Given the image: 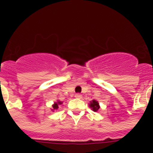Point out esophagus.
Here are the masks:
<instances>
[{"label":"esophagus","mask_w":153,"mask_h":153,"mask_svg":"<svg viewBox=\"0 0 153 153\" xmlns=\"http://www.w3.org/2000/svg\"><path fill=\"white\" fill-rule=\"evenodd\" d=\"M75 98H82V94L79 93L75 94Z\"/></svg>","instance_id":"esophagus-1"}]
</instances>
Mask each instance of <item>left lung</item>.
Returning a JSON list of instances; mask_svg holds the SVG:
<instances>
[{"label": "left lung", "instance_id": "1", "mask_svg": "<svg viewBox=\"0 0 153 153\" xmlns=\"http://www.w3.org/2000/svg\"><path fill=\"white\" fill-rule=\"evenodd\" d=\"M91 108H92L94 111H98V109H99V105H98V102L95 100H93L90 104Z\"/></svg>", "mask_w": 153, "mask_h": 153}]
</instances>
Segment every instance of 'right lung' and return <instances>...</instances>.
Returning <instances> with one entry per match:
<instances>
[{
    "mask_svg": "<svg viewBox=\"0 0 153 153\" xmlns=\"http://www.w3.org/2000/svg\"><path fill=\"white\" fill-rule=\"evenodd\" d=\"M61 103H62V102H58L57 103H55V105H53V109H58V105H59V104H61Z\"/></svg>",
    "mask_w": 153,
    "mask_h": 153,
    "instance_id": "1",
    "label": "right lung"
}]
</instances>
